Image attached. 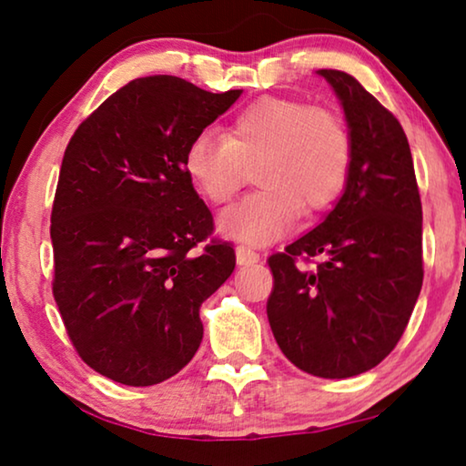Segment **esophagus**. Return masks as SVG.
<instances>
[{
    "label": "esophagus",
    "mask_w": 466,
    "mask_h": 466,
    "mask_svg": "<svg viewBox=\"0 0 466 466\" xmlns=\"http://www.w3.org/2000/svg\"><path fill=\"white\" fill-rule=\"evenodd\" d=\"M235 257H238V265H254V263H258V258H260L257 252L250 250V248H246V246L235 248Z\"/></svg>",
    "instance_id": "34e87169"
}]
</instances>
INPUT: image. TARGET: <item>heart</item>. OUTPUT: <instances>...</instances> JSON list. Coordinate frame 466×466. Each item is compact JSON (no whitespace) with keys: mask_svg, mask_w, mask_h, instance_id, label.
I'll return each instance as SVG.
<instances>
[{"mask_svg":"<svg viewBox=\"0 0 466 466\" xmlns=\"http://www.w3.org/2000/svg\"><path fill=\"white\" fill-rule=\"evenodd\" d=\"M254 165L260 190L227 209L218 228L241 244L267 246L290 231L299 208L322 212L341 195L352 144L330 112L297 99L263 97L235 114L225 136L197 133L182 155L190 187L209 206L231 201Z\"/></svg>","mask_w":466,"mask_h":466,"instance_id":"1","label":"heart"}]
</instances>
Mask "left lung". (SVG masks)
<instances>
[{"mask_svg":"<svg viewBox=\"0 0 466 466\" xmlns=\"http://www.w3.org/2000/svg\"><path fill=\"white\" fill-rule=\"evenodd\" d=\"M341 101L352 144L343 195L320 225L271 254L273 337L292 365L360 375L397 346L422 289V203L403 127L352 76L318 69ZM321 258L314 270L300 265Z\"/></svg>","mask_w":466,"mask_h":466,"instance_id":"1","label":"left lung"}]
</instances>
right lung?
I'll return each mask as SVG.
<instances>
[{
    "label": "right lung",
    "instance_id": "1",
    "mask_svg": "<svg viewBox=\"0 0 466 466\" xmlns=\"http://www.w3.org/2000/svg\"><path fill=\"white\" fill-rule=\"evenodd\" d=\"M241 95L146 76L110 95L69 139L50 239L53 295L76 352L125 386H155L193 359L199 308L235 269L182 167L187 144Z\"/></svg>",
    "mask_w": 466,
    "mask_h": 466
}]
</instances>
